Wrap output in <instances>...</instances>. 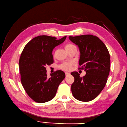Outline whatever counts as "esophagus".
Returning a JSON list of instances; mask_svg holds the SVG:
<instances>
[{
	"instance_id": "esophagus-1",
	"label": "esophagus",
	"mask_w": 127,
	"mask_h": 127,
	"mask_svg": "<svg viewBox=\"0 0 127 127\" xmlns=\"http://www.w3.org/2000/svg\"><path fill=\"white\" fill-rule=\"evenodd\" d=\"M70 75V73H69V72H65V75H66V76H69V75Z\"/></svg>"
}]
</instances>
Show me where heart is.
<instances>
[{
  "instance_id": "1",
  "label": "heart",
  "mask_w": 127,
  "mask_h": 127,
  "mask_svg": "<svg viewBox=\"0 0 127 127\" xmlns=\"http://www.w3.org/2000/svg\"><path fill=\"white\" fill-rule=\"evenodd\" d=\"M75 46L74 45H72V44H67V45L65 46V49L72 48V47ZM73 65V63L72 62H64L62 64L60 65V69H62L65 71H69L71 69L72 66Z\"/></svg>"
}]
</instances>
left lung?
<instances>
[{"label": "left lung", "mask_w": 127, "mask_h": 127, "mask_svg": "<svg viewBox=\"0 0 127 127\" xmlns=\"http://www.w3.org/2000/svg\"><path fill=\"white\" fill-rule=\"evenodd\" d=\"M69 38L78 46L79 65L86 72L83 77L76 71L71 73L75 78L71 85L72 94L79 101H90L99 95L107 82L110 68L109 53L103 42L93 35L69 36Z\"/></svg>", "instance_id": "8db88e82"}]
</instances>
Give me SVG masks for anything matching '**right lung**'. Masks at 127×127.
<instances>
[{"mask_svg": "<svg viewBox=\"0 0 127 127\" xmlns=\"http://www.w3.org/2000/svg\"><path fill=\"white\" fill-rule=\"evenodd\" d=\"M66 36L60 39L49 36L33 38L24 48L19 59L21 82L29 96L38 103L47 102L54 98L59 85L65 77L61 70L46 74V66L54 63L52 51L63 43Z\"/></svg>", "mask_w": 127, "mask_h": 127, "instance_id": "right-lung-1", "label": "right lung"}]
</instances>
